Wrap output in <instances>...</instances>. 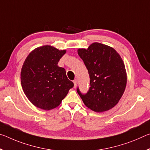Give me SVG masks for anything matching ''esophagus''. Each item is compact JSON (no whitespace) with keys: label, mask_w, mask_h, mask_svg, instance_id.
<instances>
[{"label":"esophagus","mask_w":150,"mask_h":150,"mask_svg":"<svg viewBox=\"0 0 150 150\" xmlns=\"http://www.w3.org/2000/svg\"><path fill=\"white\" fill-rule=\"evenodd\" d=\"M73 83H74V87L75 88L76 87H77V79H75L74 81H73Z\"/></svg>","instance_id":"obj_1"}]
</instances>
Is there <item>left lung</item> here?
Listing matches in <instances>:
<instances>
[{"mask_svg":"<svg viewBox=\"0 0 150 150\" xmlns=\"http://www.w3.org/2000/svg\"><path fill=\"white\" fill-rule=\"evenodd\" d=\"M78 54L88 70L90 87L83 94L77 91L86 106L100 112L110 110L120 100L126 85L125 66L116 51L108 45L93 43Z\"/></svg>","mask_w":150,"mask_h":150,"instance_id":"1","label":"left lung"}]
</instances>
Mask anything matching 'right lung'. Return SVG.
Wrapping results in <instances>:
<instances>
[{
	"label": "right lung",
	"mask_w": 150,
	"mask_h": 150,
	"mask_svg": "<svg viewBox=\"0 0 150 150\" xmlns=\"http://www.w3.org/2000/svg\"><path fill=\"white\" fill-rule=\"evenodd\" d=\"M65 50L44 45L28 55L21 71V84L33 105L44 110L59 106L74 86L66 76L65 69L57 65Z\"/></svg>",
	"instance_id": "obj_1"
}]
</instances>
